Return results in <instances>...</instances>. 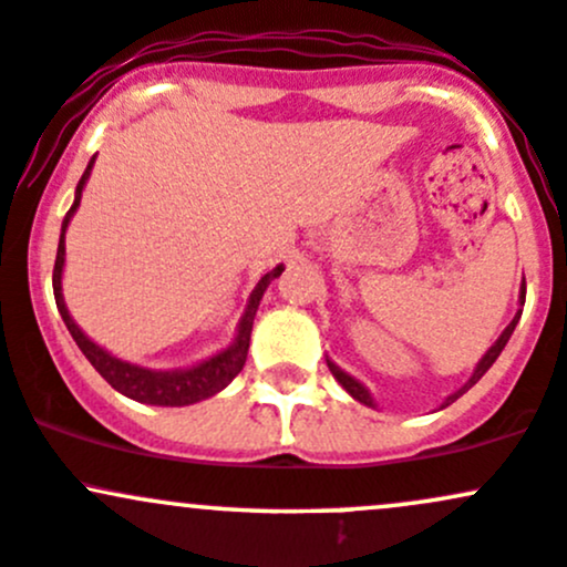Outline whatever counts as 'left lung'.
Returning <instances> with one entry per match:
<instances>
[{
  "instance_id": "obj_1",
  "label": "left lung",
  "mask_w": 567,
  "mask_h": 567,
  "mask_svg": "<svg viewBox=\"0 0 567 567\" xmlns=\"http://www.w3.org/2000/svg\"><path fill=\"white\" fill-rule=\"evenodd\" d=\"M522 306H525V286H522ZM519 316H522V310H519V313H516V316H514V321H511V324H508V327H505V330H503V334H501V338H497V340H495V343H492V349H489V351H486V354H484V357H481V362L476 364V370H473V375H471V379H467V383H465V386H462V389H456V392H454V394H449V398H446V403H443L441 408L452 405V403H454V400H460V398H462V394H465V392H467V389H471V386H473V383H476V381L481 379V375H484V373H486V370H489V368H492V364H495V359H497V357H501V351L505 349V343H508V338H511V332H514V327H516V321H519ZM327 364H330V373L334 375V379H338V383H340V386H343V389H346V392H349V394H351V398H354V400H359V403H364V405L375 408V403H373V398H370V392H368V389H364V386H362V383H359L357 379H351V375H349V373H346V370H340V368H338V364H334V362H332V359H327Z\"/></svg>"
}]
</instances>
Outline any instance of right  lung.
Segmentation results:
<instances>
[{
	"label": "right lung",
	"instance_id": "1",
	"mask_svg": "<svg viewBox=\"0 0 567 567\" xmlns=\"http://www.w3.org/2000/svg\"><path fill=\"white\" fill-rule=\"evenodd\" d=\"M96 159V156H94ZM94 159L89 162L86 173L83 178L78 181L75 188V203L72 208L66 210L64 221H62V237H59V251H56V265H53V297H56V308L62 313L66 330H70L72 340L78 343V349L86 354V359L94 364L96 373L102 375L115 392L126 394V398L137 400V403H148V405H192L199 403V400H208L216 392H221L229 381L235 379L237 373L243 370L248 357V343H251V327H254V316H257L259 300L265 295V289L270 286L272 278H278L284 272V265H278L276 270H270L267 276H261V281L254 286L251 297H248L246 313H243L240 324H237V338L229 349L218 351L216 357L205 359V362L194 364V368H184V370H148L140 368V364L124 362V359L107 354L102 346H96L94 340L83 334L81 327L72 321L70 310L64 306V295H62V270H64V233L70 218L75 216L78 205H81V194L83 186H86L91 167H94Z\"/></svg>",
	"mask_w": 567,
	"mask_h": 567
}]
</instances>
